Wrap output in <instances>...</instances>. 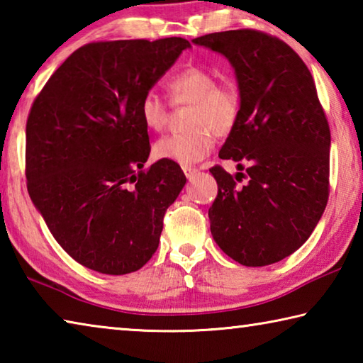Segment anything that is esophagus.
<instances>
[{"label": "esophagus", "instance_id": "1", "mask_svg": "<svg viewBox=\"0 0 363 363\" xmlns=\"http://www.w3.org/2000/svg\"><path fill=\"white\" fill-rule=\"evenodd\" d=\"M182 171H184V174H186L187 179H194V176H195L196 173H199V169H196V168H190V167L182 168Z\"/></svg>", "mask_w": 363, "mask_h": 363}]
</instances>
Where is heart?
Instances as JSON below:
<instances>
[{"label": "heart", "mask_w": 363, "mask_h": 363, "mask_svg": "<svg viewBox=\"0 0 363 363\" xmlns=\"http://www.w3.org/2000/svg\"><path fill=\"white\" fill-rule=\"evenodd\" d=\"M171 99L176 106H194L186 133L157 140L153 155L182 167H190L210 155L214 134L227 136L237 126L242 112L240 91L230 79L218 82L216 73L199 65H189L169 78ZM139 116L150 131H162L169 120L168 102L149 89L140 97Z\"/></svg>", "instance_id": "heart-1"}]
</instances>
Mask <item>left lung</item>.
I'll use <instances>...</instances> for the list:
<instances>
[{
  "label": "left lung",
  "mask_w": 363,
  "mask_h": 363,
  "mask_svg": "<svg viewBox=\"0 0 363 363\" xmlns=\"http://www.w3.org/2000/svg\"><path fill=\"white\" fill-rule=\"evenodd\" d=\"M192 41L229 59L242 96L240 118L219 157L240 171L247 163V173L210 169L218 182L208 211L213 238L243 266L279 262L311 237L330 195V126L314 78L285 41L259 30Z\"/></svg>",
  "instance_id": "obj_1"
}]
</instances>
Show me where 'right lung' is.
<instances>
[{"label":"right lung","mask_w":363,"mask_h":363,"mask_svg":"<svg viewBox=\"0 0 363 363\" xmlns=\"http://www.w3.org/2000/svg\"><path fill=\"white\" fill-rule=\"evenodd\" d=\"M190 43L184 38L89 43L48 79L27 118L26 176L57 243L96 272H134L158 248L163 218L186 184L181 167L144 169L147 93Z\"/></svg>","instance_id":"1"}]
</instances>
